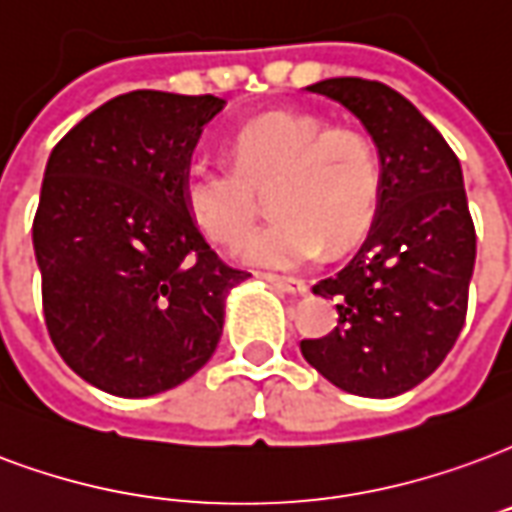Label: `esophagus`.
Masks as SVG:
<instances>
[{
  "label": "esophagus",
  "instance_id": "esophagus-1",
  "mask_svg": "<svg viewBox=\"0 0 512 512\" xmlns=\"http://www.w3.org/2000/svg\"><path fill=\"white\" fill-rule=\"evenodd\" d=\"M263 279H266V282H271L276 290H282V293H290V295H304L306 293L304 282H301V279H293V276L266 274Z\"/></svg>",
  "mask_w": 512,
  "mask_h": 512
}]
</instances>
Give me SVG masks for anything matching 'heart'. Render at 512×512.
I'll return each mask as SVG.
<instances>
[{
    "label": "heart",
    "instance_id": "obj_1",
    "mask_svg": "<svg viewBox=\"0 0 512 512\" xmlns=\"http://www.w3.org/2000/svg\"><path fill=\"white\" fill-rule=\"evenodd\" d=\"M233 168L192 160L181 198L192 222L214 244L238 246L271 198L276 219L249 238L255 266L298 268L361 241L380 203V165L361 132L328 127L301 111L257 116L230 138Z\"/></svg>",
    "mask_w": 512,
    "mask_h": 512
}]
</instances>
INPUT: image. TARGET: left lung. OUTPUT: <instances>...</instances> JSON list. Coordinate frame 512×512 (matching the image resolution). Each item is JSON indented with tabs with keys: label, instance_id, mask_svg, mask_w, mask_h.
<instances>
[{
	"label": "left lung",
	"instance_id": "obj_1",
	"mask_svg": "<svg viewBox=\"0 0 512 512\" xmlns=\"http://www.w3.org/2000/svg\"><path fill=\"white\" fill-rule=\"evenodd\" d=\"M361 121L380 154V203L369 238L336 276L312 287L336 301L339 325L304 339L325 380L391 399L429 377L464 328L475 225L461 165L437 127L391 86L328 78L306 86Z\"/></svg>",
	"mask_w": 512,
	"mask_h": 512
}]
</instances>
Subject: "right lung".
<instances>
[{"mask_svg": "<svg viewBox=\"0 0 512 512\" xmlns=\"http://www.w3.org/2000/svg\"><path fill=\"white\" fill-rule=\"evenodd\" d=\"M214 94L138 89L75 124L45 165L32 244L51 342L113 396L170 391L206 366L246 271L206 244L181 176Z\"/></svg>", "mask_w": 512, "mask_h": 512, "instance_id": "add662e5", "label": "right lung"}]
</instances>
